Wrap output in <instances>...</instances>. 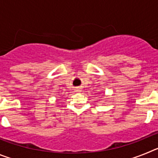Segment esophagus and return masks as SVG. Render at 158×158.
<instances>
[{
    "label": "esophagus",
    "instance_id": "34e87169",
    "mask_svg": "<svg viewBox=\"0 0 158 158\" xmlns=\"http://www.w3.org/2000/svg\"><path fill=\"white\" fill-rule=\"evenodd\" d=\"M77 92H78V93H79V92H81V90L80 89H77Z\"/></svg>",
    "mask_w": 158,
    "mask_h": 158
}]
</instances>
